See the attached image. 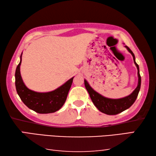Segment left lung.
I'll list each match as a JSON object with an SVG mask.
<instances>
[{
  "instance_id": "8db88e82",
  "label": "left lung",
  "mask_w": 156,
  "mask_h": 156,
  "mask_svg": "<svg viewBox=\"0 0 156 156\" xmlns=\"http://www.w3.org/2000/svg\"><path fill=\"white\" fill-rule=\"evenodd\" d=\"M125 47L133 56L134 64L136 65L137 69H138V85L130 95L118 99L109 98L105 97L95 91L90 86V84H89L87 80L84 79V86H85V88L88 91L89 96H90L94 105L100 112L107 115H116L129 109L136 101L140 89L141 77L140 75L139 66L136 62L135 56H134L133 51L127 46H125Z\"/></svg>"
}]
</instances>
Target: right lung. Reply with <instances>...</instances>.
Returning a JSON list of instances; mask_svg holds the SVG:
<instances>
[{
  "label": "right lung",
  "mask_w": 156,
  "mask_h": 156,
  "mask_svg": "<svg viewBox=\"0 0 156 156\" xmlns=\"http://www.w3.org/2000/svg\"><path fill=\"white\" fill-rule=\"evenodd\" d=\"M22 54L23 52L15 72L16 89L20 98L28 108L38 113H50L58 111L65 104L74 76L54 91L37 92L31 90L27 87L21 77L20 67Z\"/></svg>",
  "instance_id": "obj_1"
}]
</instances>
